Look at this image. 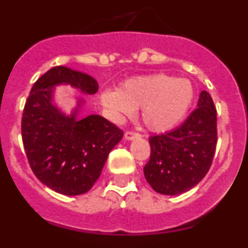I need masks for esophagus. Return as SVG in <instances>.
<instances>
[{
  "instance_id": "obj_1",
  "label": "esophagus",
  "mask_w": 248,
  "mask_h": 248,
  "mask_svg": "<svg viewBox=\"0 0 248 248\" xmlns=\"http://www.w3.org/2000/svg\"><path fill=\"white\" fill-rule=\"evenodd\" d=\"M124 137H125L126 140H134V139H137V138H140V134H139V133H137V131L128 130L125 133V135H124Z\"/></svg>"
}]
</instances>
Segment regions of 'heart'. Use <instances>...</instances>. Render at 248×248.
Here are the masks:
<instances>
[{"label":"heart","mask_w":248,"mask_h":248,"mask_svg":"<svg viewBox=\"0 0 248 248\" xmlns=\"http://www.w3.org/2000/svg\"><path fill=\"white\" fill-rule=\"evenodd\" d=\"M194 100L190 80L164 73L131 77L119 89H107L100 103L111 117L120 119L141 108V118L149 129L165 131L183 120Z\"/></svg>","instance_id":"1"}]
</instances>
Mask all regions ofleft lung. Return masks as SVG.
<instances>
[{
    "instance_id": "1",
    "label": "left lung",
    "mask_w": 248,
    "mask_h": 248,
    "mask_svg": "<svg viewBox=\"0 0 248 248\" xmlns=\"http://www.w3.org/2000/svg\"><path fill=\"white\" fill-rule=\"evenodd\" d=\"M145 179L159 194L177 195L198 185L209 171L217 144V111L202 91L198 108L179 128L149 138Z\"/></svg>"
}]
</instances>
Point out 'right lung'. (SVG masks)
<instances>
[{
  "instance_id": "obj_1",
  "label": "right lung",
  "mask_w": 248,
  "mask_h": 248,
  "mask_svg": "<svg viewBox=\"0 0 248 248\" xmlns=\"http://www.w3.org/2000/svg\"><path fill=\"white\" fill-rule=\"evenodd\" d=\"M58 84H71L85 94L98 91L97 80L88 74L63 65L50 68L26 100L22 141L37 179L59 194L74 196L93 187L124 133L100 115L77 119L78 110L71 117L61 113L52 104L53 87Z\"/></svg>"
}]
</instances>
